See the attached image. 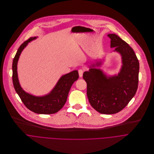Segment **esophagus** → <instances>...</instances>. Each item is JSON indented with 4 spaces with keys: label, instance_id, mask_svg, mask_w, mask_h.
<instances>
[{
    "label": "esophagus",
    "instance_id": "esophagus-1",
    "mask_svg": "<svg viewBox=\"0 0 154 154\" xmlns=\"http://www.w3.org/2000/svg\"><path fill=\"white\" fill-rule=\"evenodd\" d=\"M83 72H84V70L82 69H79L78 70V73H79V77H82V75H83Z\"/></svg>",
    "mask_w": 154,
    "mask_h": 154
}]
</instances>
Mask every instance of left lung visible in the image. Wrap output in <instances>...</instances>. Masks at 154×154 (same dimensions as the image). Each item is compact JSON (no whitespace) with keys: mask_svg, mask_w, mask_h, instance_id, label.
I'll list each match as a JSON object with an SVG mask.
<instances>
[{"mask_svg":"<svg viewBox=\"0 0 154 154\" xmlns=\"http://www.w3.org/2000/svg\"><path fill=\"white\" fill-rule=\"evenodd\" d=\"M110 47L120 54L122 66L117 75L107 76L97 69L101 60L91 64L83 73L87 82V95L90 105L103 114H114L123 109L135 96L138 84L139 61L133 49L115 34L107 35Z\"/></svg>","mask_w":154,"mask_h":154,"instance_id":"1","label":"left lung"}]
</instances>
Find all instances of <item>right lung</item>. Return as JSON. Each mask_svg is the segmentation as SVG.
Masks as SVG:
<instances>
[{
  "instance_id": "right-lung-1",
  "label": "right lung",
  "mask_w": 154,
  "mask_h": 154,
  "mask_svg": "<svg viewBox=\"0 0 154 154\" xmlns=\"http://www.w3.org/2000/svg\"><path fill=\"white\" fill-rule=\"evenodd\" d=\"M37 37H32L25 41L18 48L13 61V82L16 93L24 105L31 111L38 114H53L57 112L66 103L70 89L79 78L78 72L73 70L61 76L49 94L36 97L31 95L21 87L17 75V63L19 56L29 42Z\"/></svg>"
}]
</instances>
